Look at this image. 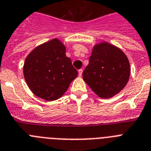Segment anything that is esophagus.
Here are the masks:
<instances>
[{
    "label": "esophagus",
    "instance_id": "34e87169",
    "mask_svg": "<svg viewBox=\"0 0 151 151\" xmlns=\"http://www.w3.org/2000/svg\"><path fill=\"white\" fill-rule=\"evenodd\" d=\"M82 73H83V70L80 69L79 70H78V76H79V77H81Z\"/></svg>",
    "mask_w": 151,
    "mask_h": 151
}]
</instances>
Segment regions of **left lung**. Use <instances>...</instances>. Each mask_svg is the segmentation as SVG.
Here are the masks:
<instances>
[{
    "label": "left lung",
    "instance_id": "obj_1",
    "mask_svg": "<svg viewBox=\"0 0 151 151\" xmlns=\"http://www.w3.org/2000/svg\"><path fill=\"white\" fill-rule=\"evenodd\" d=\"M130 75L129 62L119 48L102 42L93 47L83 79L98 96L110 99L124 88Z\"/></svg>",
    "mask_w": 151,
    "mask_h": 151
}]
</instances>
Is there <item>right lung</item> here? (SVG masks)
I'll return each mask as SVG.
<instances>
[{"label":"right lung","mask_w":151,"mask_h":151,"mask_svg":"<svg viewBox=\"0 0 151 151\" xmlns=\"http://www.w3.org/2000/svg\"><path fill=\"white\" fill-rule=\"evenodd\" d=\"M23 73L33 94L49 101L60 99L78 74L58 39L35 47L25 59Z\"/></svg>","instance_id":"obj_1"}]
</instances>
